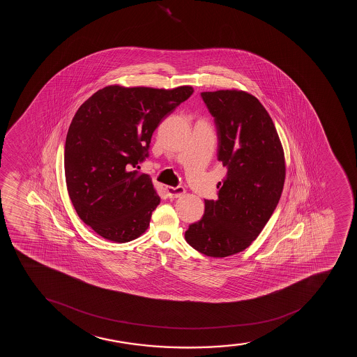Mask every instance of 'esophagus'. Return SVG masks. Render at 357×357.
<instances>
[{
    "label": "esophagus",
    "instance_id": "34e87169",
    "mask_svg": "<svg viewBox=\"0 0 357 357\" xmlns=\"http://www.w3.org/2000/svg\"><path fill=\"white\" fill-rule=\"evenodd\" d=\"M167 194L170 199H175V197H180L185 194V188L183 187H167Z\"/></svg>",
    "mask_w": 357,
    "mask_h": 357
}]
</instances>
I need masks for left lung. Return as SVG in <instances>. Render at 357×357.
Returning <instances> with one entry per match:
<instances>
[{
    "instance_id": "1",
    "label": "left lung",
    "mask_w": 357,
    "mask_h": 357,
    "mask_svg": "<svg viewBox=\"0 0 357 357\" xmlns=\"http://www.w3.org/2000/svg\"><path fill=\"white\" fill-rule=\"evenodd\" d=\"M217 128L218 160L227 176L218 183V200H205V213L189 225V245L209 257L246 249L279 204L284 156L271 115L245 91L201 93Z\"/></svg>"
}]
</instances>
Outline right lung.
<instances>
[{"label":"right lung","mask_w":357,"mask_h":357,"mask_svg":"<svg viewBox=\"0 0 357 357\" xmlns=\"http://www.w3.org/2000/svg\"><path fill=\"white\" fill-rule=\"evenodd\" d=\"M193 91L109 86L78 108L66 135V187L78 217L101 237L126 243L148 229L160 199L139 164L152 133Z\"/></svg>","instance_id":"obj_1"}]
</instances>
